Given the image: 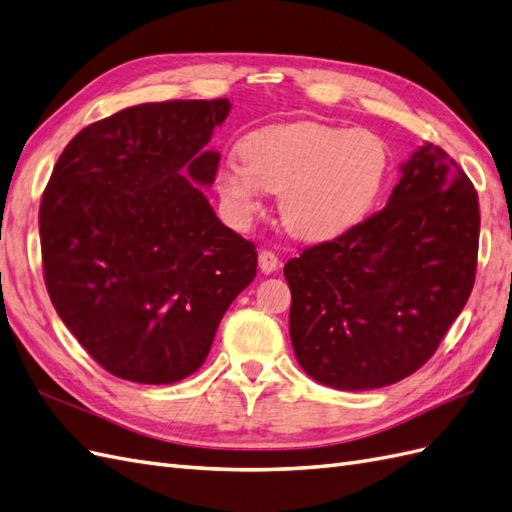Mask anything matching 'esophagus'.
<instances>
[{"label": "esophagus", "instance_id": "obj_1", "mask_svg": "<svg viewBox=\"0 0 512 512\" xmlns=\"http://www.w3.org/2000/svg\"><path fill=\"white\" fill-rule=\"evenodd\" d=\"M257 261H259V270L264 274H272V272L279 270V257L274 255L272 251H261Z\"/></svg>", "mask_w": 512, "mask_h": 512}]
</instances>
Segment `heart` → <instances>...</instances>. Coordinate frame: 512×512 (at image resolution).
Masks as SVG:
<instances>
[{
	"instance_id": "1",
	"label": "heart",
	"mask_w": 512,
	"mask_h": 512,
	"mask_svg": "<svg viewBox=\"0 0 512 512\" xmlns=\"http://www.w3.org/2000/svg\"><path fill=\"white\" fill-rule=\"evenodd\" d=\"M240 160L218 168L216 192L238 222L251 220L266 192H279L285 229L326 242L368 216L387 186L391 155L372 129L316 121L259 127L238 144Z\"/></svg>"
}]
</instances>
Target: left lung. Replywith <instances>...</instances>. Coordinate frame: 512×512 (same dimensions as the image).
I'll return each instance as SVG.
<instances>
[{"mask_svg": "<svg viewBox=\"0 0 512 512\" xmlns=\"http://www.w3.org/2000/svg\"><path fill=\"white\" fill-rule=\"evenodd\" d=\"M385 209L285 264L294 355L342 391L402 381L435 355L476 279L474 183L426 142L400 166Z\"/></svg>", "mask_w": 512, "mask_h": 512, "instance_id": "8db88e82", "label": "left lung"}]
</instances>
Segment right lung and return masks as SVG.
<instances>
[{
    "label": "right lung",
    "mask_w": 512,
    "mask_h": 512,
    "mask_svg": "<svg viewBox=\"0 0 512 512\" xmlns=\"http://www.w3.org/2000/svg\"><path fill=\"white\" fill-rule=\"evenodd\" d=\"M229 99L125 108L84 127L45 188L38 229L51 303L103 370L170 385L209 355L257 274L255 244L222 225L214 129Z\"/></svg>",
    "instance_id": "1"
}]
</instances>
